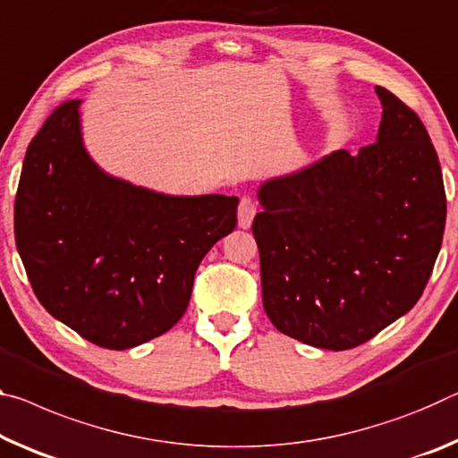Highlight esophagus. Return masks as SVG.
Wrapping results in <instances>:
<instances>
[{
	"instance_id": "1",
	"label": "esophagus",
	"mask_w": 458,
	"mask_h": 458,
	"mask_svg": "<svg viewBox=\"0 0 458 458\" xmlns=\"http://www.w3.org/2000/svg\"><path fill=\"white\" fill-rule=\"evenodd\" d=\"M255 216H257L255 199L249 198V195H244L241 203H238V226L250 228V224H252V220H255Z\"/></svg>"
}]
</instances>
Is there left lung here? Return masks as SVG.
I'll list each match as a JSON object with an SVG mask.
<instances>
[{
    "label": "left lung",
    "instance_id": "left-lung-1",
    "mask_svg": "<svg viewBox=\"0 0 458 458\" xmlns=\"http://www.w3.org/2000/svg\"><path fill=\"white\" fill-rule=\"evenodd\" d=\"M377 142L268 181L255 216L263 306L301 343L348 351L422 295L446 222L438 155L420 115L377 87Z\"/></svg>",
    "mask_w": 458,
    "mask_h": 458
}]
</instances>
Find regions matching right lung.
I'll list each match as a JSON object with an SVG mask.
<instances>
[{
    "instance_id": "obj_1",
    "label": "right lung",
    "mask_w": 458,
    "mask_h": 458,
    "mask_svg": "<svg viewBox=\"0 0 458 458\" xmlns=\"http://www.w3.org/2000/svg\"><path fill=\"white\" fill-rule=\"evenodd\" d=\"M77 107L56 106L28 144L16 246L50 316L124 351L181 320L201 259L236 228L238 198H173L107 177L83 148Z\"/></svg>"
}]
</instances>
